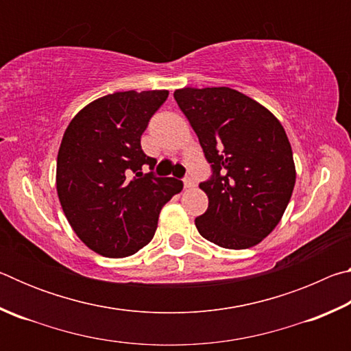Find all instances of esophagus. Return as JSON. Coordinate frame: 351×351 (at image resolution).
Returning <instances> with one entry per match:
<instances>
[{
    "label": "esophagus",
    "instance_id": "obj_1",
    "mask_svg": "<svg viewBox=\"0 0 351 351\" xmlns=\"http://www.w3.org/2000/svg\"><path fill=\"white\" fill-rule=\"evenodd\" d=\"M193 186H195V181L192 180V178H190V176L184 178V187H186V189H190V187H193Z\"/></svg>",
    "mask_w": 351,
    "mask_h": 351
}]
</instances>
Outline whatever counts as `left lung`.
<instances>
[{
	"mask_svg": "<svg viewBox=\"0 0 351 351\" xmlns=\"http://www.w3.org/2000/svg\"><path fill=\"white\" fill-rule=\"evenodd\" d=\"M173 97L213 175L199 189L209 207L195 218L206 240L247 249L280 223L295 184L293 150L272 112L232 88H182Z\"/></svg>",
	"mask_w": 351,
	"mask_h": 351,
	"instance_id": "obj_1",
	"label": "left lung"
}]
</instances>
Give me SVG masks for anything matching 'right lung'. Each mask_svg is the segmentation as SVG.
Masks as SVG:
<instances>
[{
	"mask_svg": "<svg viewBox=\"0 0 351 351\" xmlns=\"http://www.w3.org/2000/svg\"><path fill=\"white\" fill-rule=\"evenodd\" d=\"M167 97V90L108 94L83 106L63 134L58 199L75 235L104 257H128L147 246L164 204L182 190L175 178L142 173L156 159L142 152L141 136Z\"/></svg>",
	"mask_w": 351,
	"mask_h": 351,
	"instance_id": "1",
	"label": "right lung"
}]
</instances>
